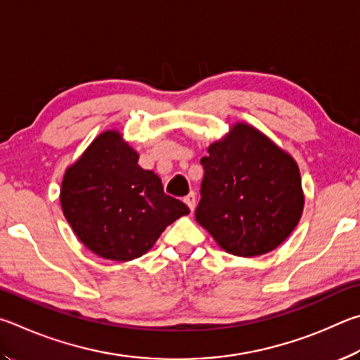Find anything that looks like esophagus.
<instances>
[{
    "label": "esophagus",
    "instance_id": "1",
    "mask_svg": "<svg viewBox=\"0 0 360 360\" xmlns=\"http://www.w3.org/2000/svg\"><path fill=\"white\" fill-rule=\"evenodd\" d=\"M185 204H186L188 207H190V210L193 212L194 207H196V194H194V193L188 194V196L185 198Z\"/></svg>",
    "mask_w": 360,
    "mask_h": 360
}]
</instances>
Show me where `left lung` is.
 Returning a JSON list of instances; mask_svg holds the SVG:
<instances>
[{"instance_id": "obj_1", "label": "left lung", "mask_w": 360, "mask_h": 360, "mask_svg": "<svg viewBox=\"0 0 360 360\" xmlns=\"http://www.w3.org/2000/svg\"><path fill=\"white\" fill-rule=\"evenodd\" d=\"M207 153L196 221L234 256L256 257L280 247L305 204L294 158L243 122Z\"/></svg>"}]
</instances>
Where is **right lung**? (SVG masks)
<instances>
[{
  "label": "right lung",
  "instance_id": "add662e5",
  "mask_svg": "<svg viewBox=\"0 0 360 360\" xmlns=\"http://www.w3.org/2000/svg\"><path fill=\"white\" fill-rule=\"evenodd\" d=\"M139 153L117 129L94 139L66 169L60 202L85 247L126 262L151 250L162 231L190 209L167 196L161 179L137 164Z\"/></svg>",
  "mask_w": 360,
  "mask_h": 360
}]
</instances>
